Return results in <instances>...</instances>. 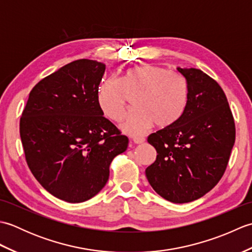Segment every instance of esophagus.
<instances>
[{"label":"esophagus","instance_id":"1","mask_svg":"<svg viewBox=\"0 0 252 252\" xmlns=\"http://www.w3.org/2000/svg\"><path fill=\"white\" fill-rule=\"evenodd\" d=\"M144 138L143 137H133L132 138V142L134 143V144H142V143H144Z\"/></svg>","mask_w":252,"mask_h":252}]
</instances>
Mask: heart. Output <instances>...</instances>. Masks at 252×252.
<instances>
[{
	"mask_svg": "<svg viewBox=\"0 0 252 252\" xmlns=\"http://www.w3.org/2000/svg\"><path fill=\"white\" fill-rule=\"evenodd\" d=\"M126 95H135V109L127 114L121 130L141 135L154 123L167 127L178 121L186 106L187 84L181 74L146 63L127 69L121 80H101L96 90V101L105 117L119 121L126 110Z\"/></svg>",
	"mask_w": 252,
	"mask_h": 252,
	"instance_id": "heart-1",
	"label": "heart"
}]
</instances>
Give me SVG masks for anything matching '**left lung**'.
<instances>
[{
    "mask_svg": "<svg viewBox=\"0 0 252 252\" xmlns=\"http://www.w3.org/2000/svg\"><path fill=\"white\" fill-rule=\"evenodd\" d=\"M187 84L183 114L172 126L148 136L157 158L145 170L154 190L174 203L202 197L221 180L235 143L227 98L200 69L176 68Z\"/></svg>",
    "mask_w": 252,
    "mask_h": 252,
    "instance_id": "obj_1",
    "label": "left lung"
}]
</instances>
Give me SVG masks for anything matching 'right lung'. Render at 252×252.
<instances>
[{"label": "right lung", "instance_id": "add662e5", "mask_svg": "<svg viewBox=\"0 0 252 252\" xmlns=\"http://www.w3.org/2000/svg\"><path fill=\"white\" fill-rule=\"evenodd\" d=\"M106 65L78 60L37 83L20 118V138L32 174L60 199L89 200L109 178L129 140L106 119L96 90Z\"/></svg>", "mask_w": 252, "mask_h": 252}]
</instances>
